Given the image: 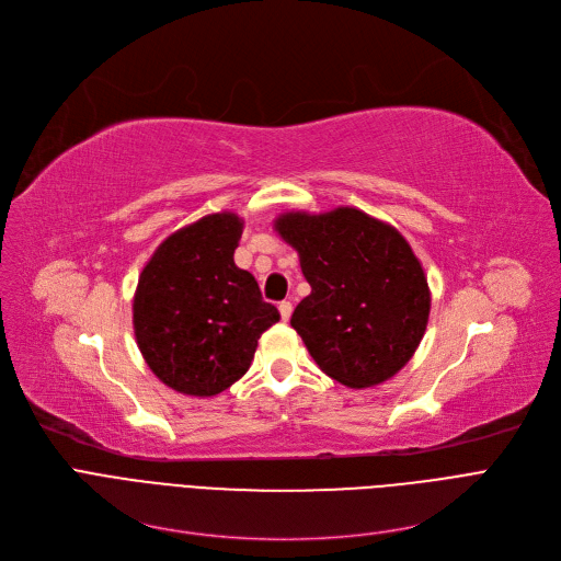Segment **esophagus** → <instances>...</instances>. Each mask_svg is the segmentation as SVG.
Masks as SVG:
<instances>
[{"mask_svg": "<svg viewBox=\"0 0 561 561\" xmlns=\"http://www.w3.org/2000/svg\"><path fill=\"white\" fill-rule=\"evenodd\" d=\"M290 313H293V305H290L288 300L279 302V316H282V320H284V322L290 318Z\"/></svg>", "mask_w": 561, "mask_h": 561, "instance_id": "esophagus-1", "label": "esophagus"}]
</instances>
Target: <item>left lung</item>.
Here are the masks:
<instances>
[{
	"label": "left lung",
	"instance_id": "obj_1",
	"mask_svg": "<svg viewBox=\"0 0 561 561\" xmlns=\"http://www.w3.org/2000/svg\"><path fill=\"white\" fill-rule=\"evenodd\" d=\"M275 231L311 286L290 325L318 368L350 389L391 379L427 330L430 286L404 236L355 206L286 211Z\"/></svg>",
	"mask_w": 561,
	"mask_h": 561
}]
</instances>
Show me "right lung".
Returning <instances> with one entry per match:
<instances>
[{
  "label": "right lung",
  "mask_w": 561,
  "mask_h": 561,
  "mask_svg": "<svg viewBox=\"0 0 561 561\" xmlns=\"http://www.w3.org/2000/svg\"><path fill=\"white\" fill-rule=\"evenodd\" d=\"M243 218L209 214L170 233L134 293V334L150 370L176 393L211 398L241 379L259 336L279 320L233 263Z\"/></svg>",
  "instance_id": "right-lung-1"
}]
</instances>
